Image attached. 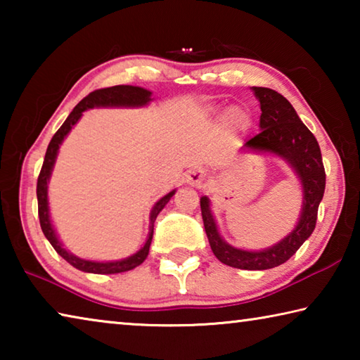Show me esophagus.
Returning <instances> with one entry per match:
<instances>
[{
  "mask_svg": "<svg viewBox=\"0 0 360 360\" xmlns=\"http://www.w3.org/2000/svg\"><path fill=\"white\" fill-rule=\"evenodd\" d=\"M184 179H186V182H187L188 186L200 187V186L203 184V181H205V172H203V169H200V168H192V169H188V172L186 173Z\"/></svg>",
  "mask_w": 360,
  "mask_h": 360,
  "instance_id": "1",
  "label": "esophagus"
}]
</instances>
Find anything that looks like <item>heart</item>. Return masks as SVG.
Masks as SVG:
<instances>
[{"label": "heart", "mask_w": 360, "mask_h": 360, "mask_svg": "<svg viewBox=\"0 0 360 360\" xmlns=\"http://www.w3.org/2000/svg\"><path fill=\"white\" fill-rule=\"evenodd\" d=\"M225 124H227L230 129H243V127L248 124V117L240 108H231L230 111L225 114Z\"/></svg>", "instance_id": "b5f03b06"}]
</instances>
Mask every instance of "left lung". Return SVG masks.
<instances>
[{"instance_id":"left-lung-1","label":"left lung","mask_w":360,"mask_h":360,"mask_svg":"<svg viewBox=\"0 0 360 360\" xmlns=\"http://www.w3.org/2000/svg\"><path fill=\"white\" fill-rule=\"evenodd\" d=\"M260 103V131L245 143L243 149L279 157L294 169L302 184V211L290 233L260 251H248L229 245L219 233L210 198H200L205 231L210 246L222 264L240 270H268L289 260L316 227L318 208L326 188V172L319 144L298 117L294 106L281 94L266 87H252Z\"/></svg>"}]
</instances>
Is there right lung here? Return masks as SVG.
I'll list each match as a JSON object with an SVG mask.
<instances>
[{"label":"right lung","mask_w":360,"mask_h":360,"mask_svg":"<svg viewBox=\"0 0 360 360\" xmlns=\"http://www.w3.org/2000/svg\"><path fill=\"white\" fill-rule=\"evenodd\" d=\"M152 101V92L150 90H146L143 87H135V85H114V87L108 89H100L95 90V92L89 94L84 100H81L76 105V108L70 112L68 117L63 122V125L57 130L56 135L51 139V143L47 146L44 163H42L39 178H38V187H36V195H38V212H39V222L42 233H44L46 238L51 243L52 248L62 255V257L68 262L77 270L85 271V273H95V275H114V273H124L133 270L138 265H141L149 254L152 235H154V222L165 205L172 200V197L176 192V188L172 192H168L165 197H162L158 202L154 205V208L150 211L149 216V235L148 240H146L144 246L136 251L135 254L129 255V257L120 259V260H109V262H96V260H89V259H81L70 252L68 249H65L62 241L58 240V235L56 229H53L52 219H51V210H49V197H47V184L49 179L52 176L53 165H56L57 155L60 144L63 143V139L68 136L72 127H75L79 119L82 117V112L87 111V109L94 108H143L148 106Z\"/></svg>","instance_id":"1"}]
</instances>
